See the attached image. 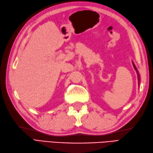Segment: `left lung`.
Wrapping results in <instances>:
<instances>
[{"instance_id":"obj_1","label":"left lung","mask_w":153,"mask_h":153,"mask_svg":"<svg viewBox=\"0 0 153 153\" xmlns=\"http://www.w3.org/2000/svg\"><path fill=\"white\" fill-rule=\"evenodd\" d=\"M133 67H134V68H135V69L137 71V73L138 80H139H139H140V76H139V73H138V71H137V68H136V67H135V65H134V63H133Z\"/></svg>"}]
</instances>
